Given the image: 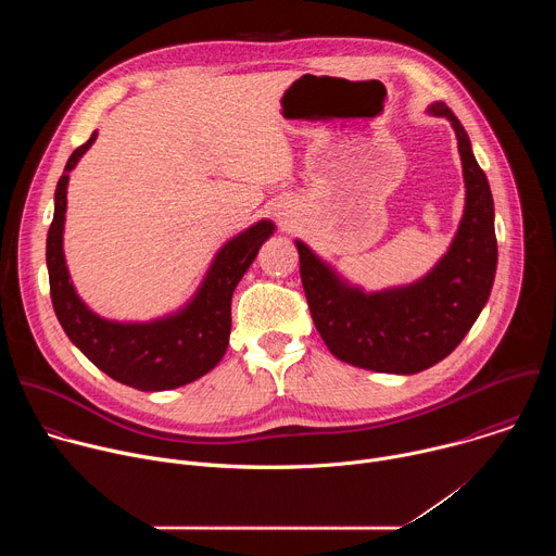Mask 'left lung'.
<instances>
[{
  "mask_svg": "<svg viewBox=\"0 0 556 556\" xmlns=\"http://www.w3.org/2000/svg\"><path fill=\"white\" fill-rule=\"evenodd\" d=\"M451 121L466 185V206L448 253L420 281L365 294L296 242L299 270L312 321L328 350L350 365L418 374L446 358L472 328L489 301L495 268V208L486 174L470 151L457 116L444 105L429 108Z\"/></svg>",
  "mask_w": 556,
  "mask_h": 556,
  "instance_id": "1",
  "label": "left lung"
}]
</instances>
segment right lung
Segmentation results:
<instances>
[{"label": "right lung", "instance_id": "right-lung-1", "mask_svg": "<svg viewBox=\"0 0 556 556\" xmlns=\"http://www.w3.org/2000/svg\"><path fill=\"white\" fill-rule=\"evenodd\" d=\"M76 147L67 157L54 191V217L46 240L50 299L67 339L110 378L140 391H163L187 384L211 371L224 356L230 337V296L262 244L273 235L268 219L240 232L215 255L198 294L180 312L149 324H116L101 319L78 299L63 257V222L67 174L92 142Z\"/></svg>", "mask_w": 556, "mask_h": 556}]
</instances>
